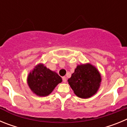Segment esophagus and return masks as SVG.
I'll list each match as a JSON object with an SVG mask.
<instances>
[{
	"instance_id": "esophagus-1",
	"label": "esophagus",
	"mask_w": 127,
	"mask_h": 127,
	"mask_svg": "<svg viewBox=\"0 0 127 127\" xmlns=\"http://www.w3.org/2000/svg\"><path fill=\"white\" fill-rule=\"evenodd\" d=\"M62 80L64 83H66L67 82V79H66V77H62Z\"/></svg>"
}]
</instances>
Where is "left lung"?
I'll list each match as a JSON object with an SVG mask.
<instances>
[{
  "label": "left lung",
  "instance_id": "left-lung-1",
  "mask_svg": "<svg viewBox=\"0 0 127 127\" xmlns=\"http://www.w3.org/2000/svg\"><path fill=\"white\" fill-rule=\"evenodd\" d=\"M99 72L90 64L77 65L68 82L77 97L88 98L95 95L101 83Z\"/></svg>",
  "mask_w": 127,
  "mask_h": 127
}]
</instances>
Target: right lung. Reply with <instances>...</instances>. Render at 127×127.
<instances>
[{
    "mask_svg": "<svg viewBox=\"0 0 127 127\" xmlns=\"http://www.w3.org/2000/svg\"><path fill=\"white\" fill-rule=\"evenodd\" d=\"M62 81V77L57 72L48 69L42 64L37 65L27 77L30 90L40 97L50 95Z\"/></svg>",
    "mask_w": 127,
    "mask_h": 127,
    "instance_id": "1",
    "label": "right lung"
}]
</instances>
